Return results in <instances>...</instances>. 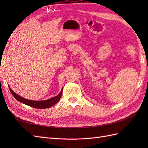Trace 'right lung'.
<instances>
[{"instance_id": "right-lung-1", "label": "right lung", "mask_w": 148, "mask_h": 148, "mask_svg": "<svg viewBox=\"0 0 148 148\" xmlns=\"http://www.w3.org/2000/svg\"><path fill=\"white\" fill-rule=\"evenodd\" d=\"M62 89L61 90V92H60V93L57 96L52 97V98L49 99L48 100H39V101H36V100H27L26 99H24V98H23V97H21L20 95H18V94L14 93L11 88H9V90H10V92L12 93V96H13L14 98L18 100V101L23 103H24V104H26L29 106L32 107V108H34L46 109V108H50V107H51L53 106H54L59 101V100H60V97L62 96Z\"/></svg>"}]
</instances>
